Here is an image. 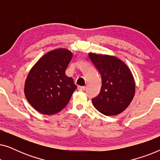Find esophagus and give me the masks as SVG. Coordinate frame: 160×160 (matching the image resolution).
I'll list each match as a JSON object with an SVG mask.
<instances>
[{"instance_id":"34e87169","label":"esophagus","mask_w":160,"mask_h":160,"mask_svg":"<svg viewBox=\"0 0 160 160\" xmlns=\"http://www.w3.org/2000/svg\"><path fill=\"white\" fill-rule=\"evenodd\" d=\"M78 89L80 91H84L86 89V87L84 86H78Z\"/></svg>"}]
</instances>
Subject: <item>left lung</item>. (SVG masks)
<instances>
[{
	"instance_id": "1",
	"label": "left lung",
	"mask_w": 160,
	"mask_h": 160,
	"mask_svg": "<svg viewBox=\"0 0 160 160\" xmlns=\"http://www.w3.org/2000/svg\"><path fill=\"white\" fill-rule=\"evenodd\" d=\"M92 62L101 76L102 86L92 103L106 116L117 115L128 108L135 95V82L130 69L115 57L89 53Z\"/></svg>"
}]
</instances>
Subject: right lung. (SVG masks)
I'll return each mask as SVG.
<instances>
[{
	"mask_svg": "<svg viewBox=\"0 0 160 160\" xmlns=\"http://www.w3.org/2000/svg\"><path fill=\"white\" fill-rule=\"evenodd\" d=\"M72 57L68 49L53 50L43 56L28 73L25 97L43 114H54L64 108L77 88L73 78L65 75Z\"/></svg>",
	"mask_w": 160,
	"mask_h": 160,
	"instance_id": "right-lung-1",
	"label": "right lung"
}]
</instances>
